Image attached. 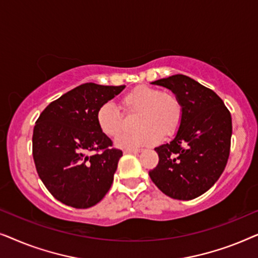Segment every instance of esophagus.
<instances>
[{
  "label": "esophagus",
  "instance_id": "obj_1",
  "mask_svg": "<svg viewBox=\"0 0 258 258\" xmlns=\"http://www.w3.org/2000/svg\"><path fill=\"white\" fill-rule=\"evenodd\" d=\"M142 151V149H125L124 154H139Z\"/></svg>",
  "mask_w": 258,
  "mask_h": 258
}]
</instances>
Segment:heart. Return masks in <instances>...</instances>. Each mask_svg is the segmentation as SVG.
Masks as SVG:
<instances>
[{
    "label": "heart",
    "mask_w": 258,
    "mask_h": 258,
    "mask_svg": "<svg viewBox=\"0 0 258 258\" xmlns=\"http://www.w3.org/2000/svg\"><path fill=\"white\" fill-rule=\"evenodd\" d=\"M124 111H140L137 125L140 130L123 133L115 140L118 148L153 146L161 137H171L181 125L183 109L177 97L171 93H163L151 86H137L128 91L121 100ZM96 122L101 133L108 137H115L121 132L122 117L118 109L111 102L101 104L96 111Z\"/></svg>",
    "instance_id": "1"
}]
</instances>
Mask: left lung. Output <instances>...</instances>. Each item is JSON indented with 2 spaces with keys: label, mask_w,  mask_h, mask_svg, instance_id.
Instances as JSON below:
<instances>
[{
  "label": "left lung",
  "mask_w": 258,
  "mask_h": 258,
  "mask_svg": "<svg viewBox=\"0 0 258 258\" xmlns=\"http://www.w3.org/2000/svg\"><path fill=\"white\" fill-rule=\"evenodd\" d=\"M167 88L182 104L181 125L169 143L155 148L160 161L149 176L175 200H194L213 186L227 165L231 115L221 97L185 75L151 82Z\"/></svg>",
  "instance_id": "1"
}]
</instances>
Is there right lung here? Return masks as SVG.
<instances>
[{
    "instance_id": "right-lung-1",
    "label": "right lung",
    "mask_w": 258,
    "mask_h": 258,
    "mask_svg": "<svg viewBox=\"0 0 258 258\" xmlns=\"http://www.w3.org/2000/svg\"><path fill=\"white\" fill-rule=\"evenodd\" d=\"M125 86L84 83L42 111L34 126L33 157L37 174L66 206L87 209L109 191L122 151L101 133L96 111ZM96 151L97 154L89 155Z\"/></svg>"
}]
</instances>
